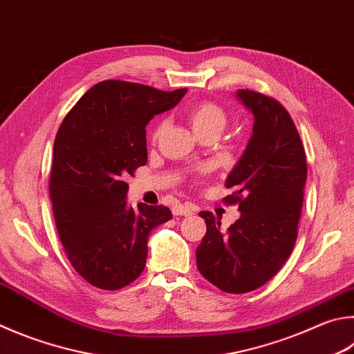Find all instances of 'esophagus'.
I'll return each mask as SVG.
<instances>
[{
  "mask_svg": "<svg viewBox=\"0 0 354 354\" xmlns=\"http://www.w3.org/2000/svg\"><path fill=\"white\" fill-rule=\"evenodd\" d=\"M171 212H173V215H176V216H189V215H192L194 214V207H192V205H187V204H176V205H173V209H171Z\"/></svg>",
  "mask_w": 354,
  "mask_h": 354,
  "instance_id": "obj_1",
  "label": "esophagus"
}]
</instances>
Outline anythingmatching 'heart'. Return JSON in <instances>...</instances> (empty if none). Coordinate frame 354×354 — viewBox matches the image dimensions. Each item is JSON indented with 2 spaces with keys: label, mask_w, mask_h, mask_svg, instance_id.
<instances>
[{
  "label": "heart",
  "mask_w": 354,
  "mask_h": 354,
  "mask_svg": "<svg viewBox=\"0 0 354 354\" xmlns=\"http://www.w3.org/2000/svg\"><path fill=\"white\" fill-rule=\"evenodd\" d=\"M187 119L190 122V125L194 127V130L198 134H203L205 131H220L221 128L226 125L227 120V114L223 108L215 104V102L210 100H204V102H198L196 105H194L187 113ZM164 124H159L155 127V130L151 133V139L158 140L160 131H162Z\"/></svg>",
  "instance_id": "obj_1"
}]
</instances>
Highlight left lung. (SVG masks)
Instances as JSON below:
<instances>
[{"label": "left lung", "mask_w": 354, "mask_h": 354, "mask_svg": "<svg viewBox=\"0 0 354 354\" xmlns=\"http://www.w3.org/2000/svg\"><path fill=\"white\" fill-rule=\"evenodd\" d=\"M239 99L254 114L252 138L227 176L241 216L226 234L212 212H199L205 235L196 248V266L205 280L229 294L260 288L280 271L297 240L306 155L291 115L274 97L240 89Z\"/></svg>", "instance_id": "1"}]
</instances>
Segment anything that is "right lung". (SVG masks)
<instances>
[{"mask_svg": "<svg viewBox=\"0 0 354 354\" xmlns=\"http://www.w3.org/2000/svg\"><path fill=\"white\" fill-rule=\"evenodd\" d=\"M187 89L104 80L71 108L57 131L49 195L65 254L88 283L115 291L142 274L149 235L171 220L165 205L128 207V184L147 164L145 127Z\"/></svg>", "mask_w": 354, "mask_h": 354, "instance_id": "right-lung-1", "label": "right lung"}]
</instances>
